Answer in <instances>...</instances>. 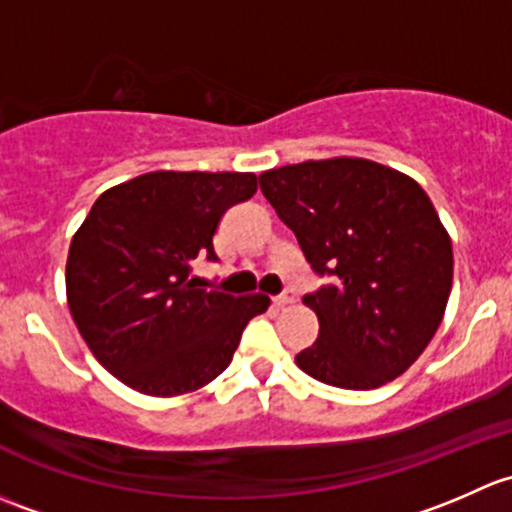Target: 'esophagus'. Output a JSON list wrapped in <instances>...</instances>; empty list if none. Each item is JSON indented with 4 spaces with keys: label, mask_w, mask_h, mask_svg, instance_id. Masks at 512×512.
Returning a JSON list of instances; mask_svg holds the SVG:
<instances>
[{
    "label": "esophagus",
    "mask_w": 512,
    "mask_h": 512,
    "mask_svg": "<svg viewBox=\"0 0 512 512\" xmlns=\"http://www.w3.org/2000/svg\"><path fill=\"white\" fill-rule=\"evenodd\" d=\"M293 300H295L293 293H283V295H276V298H273V305H276V308H283V305H291Z\"/></svg>",
    "instance_id": "1"
}]
</instances>
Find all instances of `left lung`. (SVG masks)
Returning a JSON list of instances; mask_svg holds the SVG:
<instances>
[{
	"label": "left lung",
	"instance_id": "1",
	"mask_svg": "<svg viewBox=\"0 0 512 512\" xmlns=\"http://www.w3.org/2000/svg\"><path fill=\"white\" fill-rule=\"evenodd\" d=\"M315 273L335 283L305 295L318 340L305 374L340 389H377L419 360L449 303L451 236L419 182L365 157H330L258 175Z\"/></svg>",
	"mask_w": 512,
	"mask_h": 512
}]
</instances>
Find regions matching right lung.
Here are the masks:
<instances>
[{"label":"right lung","instance_id":"obj_1","mask_svg":"<svg viewBox=\"0 0 512 512\" xmlns=\"http://www.w3.org/2000/svg\"><path fill=\"white\" fill-rule=\"evenodd\" d=\"M254 172H147L105 189L71 239L66 298L88 350L150 397L197 392L229 367L261 293L204 291L192 261H214L226 209L256 194Z\"/></svg>","mask_w":512,"mask_h":512}]
</instances>
